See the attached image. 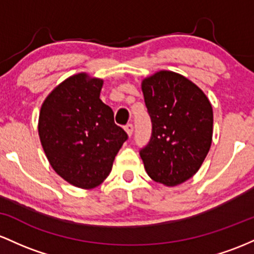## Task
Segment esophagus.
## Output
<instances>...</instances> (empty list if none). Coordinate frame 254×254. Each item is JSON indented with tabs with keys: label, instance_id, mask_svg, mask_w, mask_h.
<instances>
[{
	"label": "esophagus",
	"instance_id": "1",
	"mask_svg": "<svg viewBox=\"0 0 254 254\" xmlns=\"http://www.w3.org/2000/svg\"><path fill=\"white\" fill-rule=\"evenodd\" d=\"M125 130H126V133H127V135L129 136H132V134H133V125L132 124H128L126 127H125Z\"/></svg>",
	"mask_w": 254,
	"mask_h": 254
}]
</instances>
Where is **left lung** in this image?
Here are the masks:
<instances>
[{
  "label": "left lung",
  "mask_w": 254,
  "mask_h": 254,
  "mask_svg": "<svg viewBox=\"0 0 254 254\" xmlns=\"http://www.w3.org/2000/svg\"><path fill=\"white\" fill-rule=\"evenodd\" d=\"M152 136L140 157L147 175L164 186L184 184L200 169L212 142V105L193 81L172 70L141 80Z\"/></svg>",
  "instance_id": "obj_1"
}]
</instances>
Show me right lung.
Wrapping results in <instances>:
<instances>
[{
    "instance_id": "1",
    "label": "right lung",
    "mask_w": 254,
    "mask_h": 254,
    "mask_svg": "<svg viewBox=\"0 0 254 254\" xmlns=\"http://www.w3.org/2000/svg\"><path fill=\"white\" fill-rule=\"evenodd\" d=\"M104 80L78 73L60 82L43 102L38 134L55 173L82 190L103 184L127 134L99 98Z\"/></svg>"
}]
</instances>
